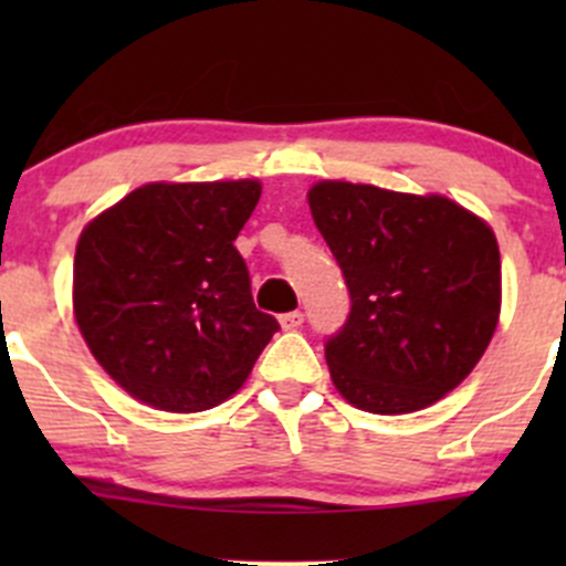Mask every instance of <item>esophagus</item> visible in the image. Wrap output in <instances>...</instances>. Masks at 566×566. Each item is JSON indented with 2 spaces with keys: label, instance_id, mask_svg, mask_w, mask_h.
Wrapping results in <instances>:
<instances>
[{
  "label": "esophagus",
  "instance_id": "obj_1",
  "mask_svg": "<svg viewBox=\"0 0 566 566\" xmlns=\"http://www.w3.org/2000/svg\"><path fill=\"white\" fill-rule=\"evenodd\" d=\"M279 323H282L284 331H293V328H298L301 323H304V315H301V312H287V315L279 317Z\"/></svg>",
  "mask_w": 566,
  "mask_h": 566
}]
</instances>
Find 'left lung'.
<instances>
[{"instance_id": "left-lung-1", "label": "left lung", "mask_w": 566, "mask_h": 566, "mask_svg": "<svg viewBox=\"0 0 566 566\" xmlns=\"http://www.w3.org/2000/svg\"><path fill=\"white\" fill-rule=\"evenodd\" d=\"M310 208L350 293V315L325 342L342 397L394 416L458 389L499 325L493 230L438 193L361 182H317Z\"/></svg>"}]
</instances>
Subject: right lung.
Here are the masks:
<instances>
[{"instance_id":"obj_1","label":"right lung","mask_w":566,"mask_h":566,"mask_svg":"<svg viewBox=\"0 0 566 566\" xmlns=\"http://www.w3.org/2000/svg\"><path fill=\"white\" fill-rule=\"evenodd\" d=\"M260 191L256 180L147 182L84 227L73 315L95 361L139 402L216 408L279 331L235 249Z\"/></svg>"}]
</instances>
